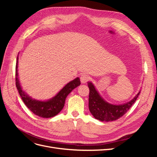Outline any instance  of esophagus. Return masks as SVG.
I'll return each instance as SVG.
<instances>
[{"mask_svg": "<svg viewBox=\"0 0 157 157\" xmlns=\"http://www.w3.org/2000/svg\"><path fill=\"white\" fill-rule=\"evenodd\" d=\"M89 76L87 75H82L81 77H80V81H81L82 83H86L88 80H89Z\"/></svg>", "mask_w": 157, "mask_h": 157, "instance_id": "esophagus-1", "label": "esophagus"}]
</instances>
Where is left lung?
Listing matches in <instances>:
<instances>
[{
    "label": "left lung",
    "mask_w": 157,
    "mask_h": 157,
    "mask_svg": "<svg viewBox=\"0 0 157 157\" xmlns=\"http://www.w3.org/2000/svg\"><path fill=\"white\" fill-rule=\"evenodd\" d=\"M88 86L90 90L89 110L95 118L102 122L113 121L122 117L135 103L140 93V91L131 101L126 103L114 105L107 102L100 96L91 82H88Z\"/></svg>",
    "instance_id": "obj_1"
}]
</instances>
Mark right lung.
<instances>
[{
  "mask_svg": "<svg viewBox=\"0 0 157 157\" xmlns=\"http://www.w3.org/2000/svg\"><path fill=\"white\" fill-rule=\"evenodd\" d=\"M18 56L17 57V63L16 66V85L17 89L25 105L30 109L35 115L42 118L53 117L62 110L65 99L71 91L75 88L80 86V80L78 77L75 78L72 81L67 83L57 94L56 96L46 101H39L33 99L27 95L21 86L18 78Z\"/></svg>",
  "mask_w": 157,
  "mask_h": 157,
  "instance_id": "1",
  "label": "right lung"
}]
</instances>
